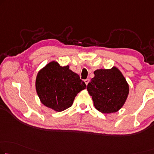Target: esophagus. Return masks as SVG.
<instances>
[{
	"label": "esophagus",
	"instance_id": "1",
	"mask_svg": "<svg viewBox=\"0 0 154 154\" xmlns=\"http://www.w3.org/2000/svg\"><path fill=\"white\" fill-rule=\"evenodd\" d=\"M84 82H85V84H86V85L87 86V85H88V82H89V79H85L84 80Z\"/></svg>",
	"mask_w": 154,
	"mask_h": 154
}]
</instances>
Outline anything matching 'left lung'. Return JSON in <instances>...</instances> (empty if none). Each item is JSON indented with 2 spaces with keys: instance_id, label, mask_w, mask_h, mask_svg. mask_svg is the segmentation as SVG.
<instances>
[{
  "instance_id": "1",
  "label": "left lung",
  "mask_w": 154,
  "mask_h": 154,
  "mask_svg": "<svg viewBox=\"0 0 154 154\" xmlns=\"http://www.w3.org/2000/svg\"><path fill=\"white\" fill-rule=\"evenodd\" d=\"M95 77L87 86L95 109L102 113L118 111L127 99L129 86L116 67L94 71Z\"/></svg>"
}]
</instances>
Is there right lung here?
Returning a JSON list of instances; mask_svg holds the SVG:
<instances>
[{"label": "right lung", "mask_w": 154, "mask_h": 154, "mask_svg": "<svg viewBox=\"0 0 154 154\" xmlns=\"http://www.w3.org/2000/svg\"><path fill=\"white\" fill-rule=\"evenodd\" d=\"M35 86L41 102L57 112L72 106L77 93L86 88L69 66H61L54 61L38 71Z\"/></svg>", "instance_id": "right-lung-1"}]
</instances>
